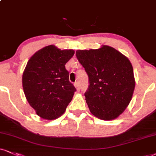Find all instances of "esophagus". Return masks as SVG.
<instances>
[{"label": "esophagus", "mask_w": 156, "mask_h": 156, "mask_svg": "<svg viewBox=\"0 0 156 156\" xmlns=\"http://www.w3.org/2000/svg\"><path fill=\"white\" fill-rule=\"evenodd\" d=\"M74 86H75V87L76 88V90H77V91H80V84H79V82H75Z\"/></svg>", "instance_id": "34e87169"}]
</instances>
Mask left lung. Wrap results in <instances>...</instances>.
Wrapping results in <instances>:
<instances>
[{"mask_svg":"<svg viewBox=\"0 0 156 156\" xmlns=\"http://www.w3.org/2000/svg\"><path fill=\"white\" fill-rule=\"evenodd\" d=\"M76 55L89 78L84 96L90 112L102 120L117 118L129 104L135 87L129 60L108 45L78 50Z\"/></svg>","mask_w":156,"mask_h":156,"instance_id":"left-lung-1","label":"left lung"}]
</instances>
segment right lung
I'll list each match as a JSON object with an SVG mask.
<instances>
[{
  "label": "right lung",
  "instance_id": "1",
  "mask_svg": "<svg viewBox=\"0 0 156 156\" xmlns=\"http://www.w3.org/2000/svg\"><path fill=\"white\" fill-rule=\"evenodd\" d=\"M73 50L48 45L36 52L27 63L22 85L28 103L38 116L47 120L61 116L72 100L76 88L69 82L65 64Z\"/></svg>",
  "mask_w": 156,
  "mask_h": 156
}]
</instances>
